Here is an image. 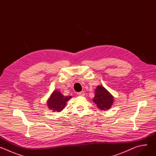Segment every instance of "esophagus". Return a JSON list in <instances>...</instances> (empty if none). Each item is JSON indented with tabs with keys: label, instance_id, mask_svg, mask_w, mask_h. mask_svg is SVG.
I'll use <instances>...</instances> for the list:
<instances>
[{
	"label": "esophagus",
	"instance_id": "esophagus-1",
	"mask_svg": "<svg viewBox=\"0 0 156 156\" xmlns=\"http://www.w3.org/2000/svg\"><path fill=\"white\" fill-rule=\"evenodd\" d=\"M77 95L80 96H83L84 95V91H81V92H78L77 93Z\"/></svg>",
	"mask_w": 156,
	"mask_h": 156
}]
</instances>
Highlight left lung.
Segmentation results:
<instances>
[{
	"instance_id": "8db88e82",
	"label": "left lung",
	"mask_w": 156,
	"mask_h": 156,
	"mask_svg": "<svg viewBox=\"0 0 156 156\" xmlns=\"http://www.w3.org/2000/svg\"><path fill=\"white\" fill-rule=\"evenodd\" d=\"M95 93V96L93 100L97 107L102 110L109 109L114 102L113 96L102 86L97 87Z\"/></svg>"
}]
</instances>
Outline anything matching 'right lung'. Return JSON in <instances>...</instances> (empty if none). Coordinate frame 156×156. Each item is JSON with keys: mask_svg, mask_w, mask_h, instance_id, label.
<instances>
[{"mask_svg": "<svg viewBox=\"0 0 156 156\" xmlns=\"http://www.w3.org/2000/svg\"><path fill=\"white\" fill-rule=\"evenodd\" d=\"M71 96H64L57 90L53 92L51 98L48 101L49 108L54 112H60L65 107L66 102L71 99Z\"/></svg>", "mask_w": 156, "mask_h": 156, "instance_id": "1", "label": "right lung"}]
</instances>
